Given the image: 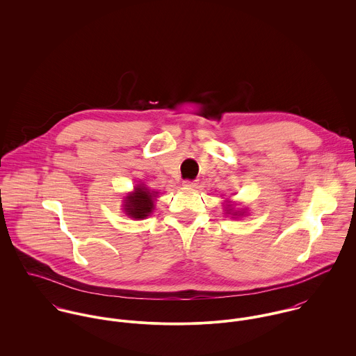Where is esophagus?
Here are the masks:
<instances>
[{
  "label": "esophagus",
  "mask_w": 356,
  "mask_h": 356,
  "mask_svg": "<svg viewBox=\"0 0 356 356\" xmlns=\"http://www.w3.org/2000/svg\"><path fill=\"white\" fill-rule=\"evenodd\" d=\"M184 186H186V188H195V186H197V182H196V181L186 179V181H184Z\"/></svg>",
  "instance_id": "1"
}]
</instances>
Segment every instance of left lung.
<instances>
[{"instance_id":"obj_1","label":"left lung","mask_w":356,"mask_h":356,"mask_svg":"<svg viewBox=\"0 0 356 356\" xmlns=\"http://www.w3.org/2000/svg\"><path fill=\"white\" fill-rule=\"evenodd\" d=\"M226 211H227L229 213H232V215H238V213H240V215H244V212H240V211H234V209L232 208V205H230V204L227 205V209H226ZM227 212H226V213H227Z\"/></svg>"}]
</instances>
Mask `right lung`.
Returning <instances> with one entry per match:
<instances>
[{"mask_svg":"<svg viewBox=\"0 0 356 356\" xmlns=\"http://www.w3.org/2000/svg\"><path fill=\"white\" fill-rule=\"evenodd\" d=\"M157 192H151L145 185H138L134 192L124 199V212L133 219H144L152 212L153 200Z\"/></svg>","mask_w":356,"mask_h":356,"instance_id":"1","label":"right lung"}]
</instances>
